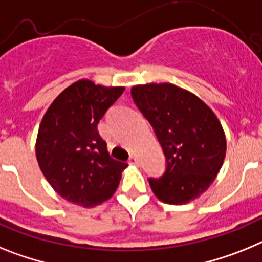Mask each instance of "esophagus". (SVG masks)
<instances>
[{
	"mask_svg": "<svg viewBox=\"0 0 262 262\" xmlns=\"http://www.w3.org/2000/svg\"><path fill=\"white\" fill-rule=\"evenodd\" d=\"M138 163H140V161H138L137 157L132 156L130 158H129V165H134V166H138Z\"/></svg>",
	"mask_w": 262,
	"mask_h": 262,
	"instance_id": "obj_1",
	"label": "esophagus"
}]
</instances>
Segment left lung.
Returning a JSON list of instances; mask_svg holds the SVG:
<instances>
[{
    "label": "left lung",
    "mask_w": 262,
    "mask_h": 262,
    "mask_svg": "<svg viewBox=\"0 0 262 262\" xmlns=\"http://www.w3.org/2000/svg\"><path fill=\"white\" fill-rule=\"evenodd\" d=\"M132 97L153 126L166 157L161 178H149L163 203L186 204L212 185L226 157V134L212 109L174 84H144Z\"/></svg>",
    "instance_id": "left-lung-1"
}]
</instances>
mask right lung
I'll return each instance as SVG.
<instances>
[{"label":"right lung","instance_id":"1","mask_svg":"<svg viewBox=\"0 0 262 262\" xmlns=\"http://www.w3.org/2000/svg\"><path fill=\"white\" fill-rule=\"evenodd\" d=\"M124 87L81 79L49 106L39 125L35 153L51 187L77 206L95 207L115 194L128 163L113 159L97 125Z\"/></svg>","mask_w":262,"mask_h":262}]
</instances>
